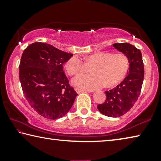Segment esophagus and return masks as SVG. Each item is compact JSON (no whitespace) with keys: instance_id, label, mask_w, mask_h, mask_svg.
Wrapping results in <instances>:
<instances>
[{"instance_id":"34e87169","label":"esophagus","mask_w":161,"mask_h":161,"mask_svg":"<svg viewBox=\"0 0 161 161\" xmlns=\"http://www.w3.org/2000/svg\"><path fill=\"white\" fill-rule=\"evenodd\" d=\"M74 90H75V91L78 93V94H80V93H81V92H87V91L85 90H81V89H79V88H75Z\"/></svg>"}]
</instances>
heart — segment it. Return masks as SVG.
Returning <instances> with one entry per match:
<instances>
[{
	"instance_id": "b5f03b06",
	"label": "heart",
	"mask_w": 161,
	"mask_h": 161,
	"mask_svg": "<svg viewBox=\"0 0 161 161\" xmlns=\"http://www.w3.org/2000/svg\"><path fill=\"white\" fill-rule=\"evenodd\" d=\"M91 67L90 74H80L72 80L76 87L87 90H95L103 86L111 87L121 81L129 68V59L126 54L101 51L90 55L85 60L74 56L66 64L67 72L70 75L86 71L87 66Z\"/></svg>"
}]
</instances>
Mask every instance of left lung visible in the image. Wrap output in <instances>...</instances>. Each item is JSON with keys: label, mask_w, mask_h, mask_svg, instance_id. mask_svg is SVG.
Here are the masks:
<instances>
[{"label": "left lung", "mask_w": 161, "mask_h": 161, "mask_svg": "<svg viewBox=\"0 0 161 161\" xmlns=\"http://www.w3.org/2000/svg\"><path fill=\"white\" fill-rule=\"evenodd\" d=\"M112 46L128 56L129 71L119 85L105 91V101L97 105V109L105 116L116 118L125 114L136 102L142 89L145 71L142 53L135 46L127 42L115 43Z\"/></svg>", "instance_id": "obj_1"}]
</instances>
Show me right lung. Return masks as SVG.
<instances>
[{
	"label": "right lung",
	"mask_w": 161,
	"mask_h": 161,
	"mask_svg": "<svg viewBox=\"0 0 161 161\" xmlns=\"http://www.w3.org/2000/svg\"><path fill=\"white\" fill-rule=\"evenodd\" d=\"M71 56L40 42L24 50L19 64L21 88L31 107L44 118H61L74 104L77 93L69 85L63 68Z\"/></svg>",
	"instance_id": "add662e5"
}]
</instances>
